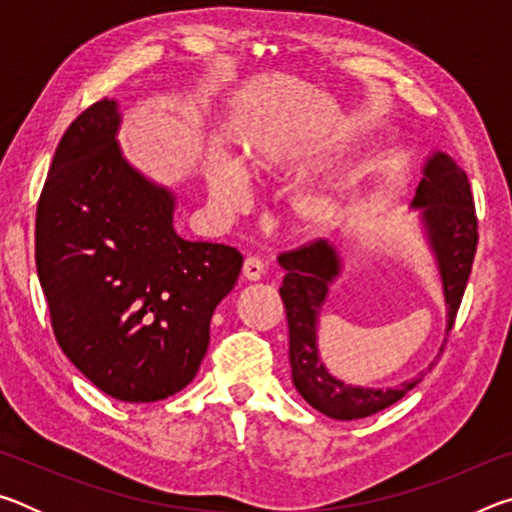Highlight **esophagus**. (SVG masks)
Masks as SVG:
<instances>
[{
  "label": "esophagus",
  "mask_w": 512,
  "mask_h": 512,
  "mask_svg": "<svg viewBox=\"0 0 512 512\" xmlns=\"http://www.w3.org/2000/svg\"><path fill=\"white\" fill-rule=\"evenodd\" d=\"M241 277H244V280H248V282L262 280V277H264V262H262V259L248 257L244 262V268H241Z\"/></svg>",
  "instance_id": "1"
}]
</instances>
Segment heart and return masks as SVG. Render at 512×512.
Segmentation results:
<instances>
[{"mask_svg": "<svg viewBox=\"0 0 512 512\" xmlns=\"http://www.w3.org/2000/svg\"><path fill=\"white\" fill-rule=\"evenodd\" d=\"M291 158L293 155L289 151L271 146V149L248 155L244 169H241L235 160L223 158V155H207L205 183L212 207L223 216L237 212L246 198V176L257 180L277 176L289 167ZM352 185V178H339L334 183L307 187L293 194L287 201V221L291 232L316 239L334 230L343 219L345 207H348Z\"/></svg>", "mask_w": 512, "mask_h": 512, "instance_id": "1", "label": "heart"}]
</instances>
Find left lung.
I'll list each match as a JSON object with an SVG mask.
<instances>
[{
    "mask_svg": "<svg viewBox=\"0 0 512 512\" xmlns=\"http://www.w3.org/2000/svg\"><path fill=\"white\" fill-rule=\"evenodd\" d=\"M411 207L420 210L424 237L436 257L443 280L449 332L470 280L476 241H479L474 198L465 171L447 153L433 151L422 167V180ZM277 262L287 271L280 296L287 309L291 379L307 404L325 413L327 418L359 420L384 411L420 384V377H415L395 388H366L336 379L320 361L316 327L329 284L343 271L339 250L320 239L291 253H282ZM443 348L445 343L440 345L438 357L443 354ZM433 366L436 361L429 363V370Z\"/></svg>",
    "mask_w": 512,
    "mask_h": 512,
    "instance_id": "obj_1",
    "label": "left lung"
}]
</instances>
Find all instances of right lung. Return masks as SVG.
Here are the masks:
<instances>
[{
	"instance_id": "1",
	"label": "right lung",
	"mask_w": 512,
	"mask_h": 512,
	"mask_svg": "<svg viewBox=\"0 0 512 512\" xmlns=\"http://www.w3.org/2000/svg\"><path fill=\"white\" fill-rule=\"evenodd\" d=\"M115 99L60 140L36 214V266L67 359L121 402H158L196 377L239 250L173 230L176 196L124 158Z\"/></svg>"
}]
</instances>
